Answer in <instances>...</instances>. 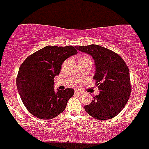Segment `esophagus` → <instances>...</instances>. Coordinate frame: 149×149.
<instances>
[{"label": "esophagus", "mask_w": 149, "mask_h": 149, "mask_svg": "<svg viewBox=\"0 0 149 149\" xmlns=\"http://www.w3.org/2000/svg\"><path fill=\"white\" fill-rule=\"evenodd\" d=\"M74 92L76 93H78V94H81V93H82V91H81V90H79V89H75Z\"/></svg>", "instance_id": "obj_1"}]
</instances>
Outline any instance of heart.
Returning <instances> with one entry per match:
<instances>
[{"mask_svg":"<svg viewBox=\"0 0 149 149\" xmlns=\"http://www.w3.org/2000/svg\"><path fill=\"white\" fill-rule=\"evenodd\" d=\"M89 58L88 56H85V55H84V56H81L79 57V59H84V58Z\"/></svg>","mask_w":149,"mask_h":149,"instance_id":"b5f03b06","label":"heart"}]
</instances>
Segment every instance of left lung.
<instances>
[{
	"label": "left lung",
	"instance_id": "obj_1",
	"mask_svg": "<svg viewBox=\"0 0 149 149\" xmlns=\"http://www.w3.org/2000/svg\"><path fill=\"white\" fill-rule=\"evenodd\" d=\"M93 57L96 65L93 79L100 90L89 105L84 106L88 115L98 120L113 118L127 103L132 91L129 68L118 53L96 44L76 46Z\"/></svg>",
	"mask_w": 149,
	"mask_h": 149
}]
</instances>
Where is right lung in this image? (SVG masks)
Segmentation results:
<instances>
[{
    "label": "right lung",
    "instance_id": "obj_1",
    "mask_svg": "<svg viewBox=\"0 0 149 149\" xmlns=\"http://www.w3.org/2000/svg\"><path fill=\"white\" fill-rule=\"evenodd\" d=\"M77 53L74 46H47L22 63L17 76V87L22 101L31 115L50 120L64 111L74 91L65 88L56 91L53 79L59 74L63 62Z\"/></svg>",
    "mask_w": 149,
    "mask_h": 149
}]
</instances>
